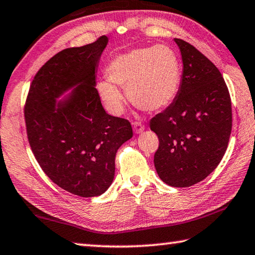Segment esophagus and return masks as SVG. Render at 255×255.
I'll return each mask as SVG.
<instances>
[{"label": "esophagus", "mask_w": 255, "mask_h": 255, "mask_svg": "<svg viewBox=\"0 0 255 255\" xmlns=\"http://www.w3.org/2000/svg\"><path fill=\"white\" fill-rule=\"evenodd\" d=\"M133 130L135 133H141L144 130V124H142L141 122H134L133 123Z\"/></svg>", "instance_id": "esophagus-1"}]
</instances>
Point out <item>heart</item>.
<instances>
[{
    "instance_id": "1",
    "label": "heart",
    "mask_w": 255,
    "mask_h": 255,
    "mask_svg": "<svg viewBox=\"0 0 255 255\" xmlns=\"http://www.w3.org/2000/svg\"><path fill=\"white\" fill-rule=\"evenodd\" d=\"M112 83L128 89L135 106L155 112L166 109L175 100L180 87L181 67L177 53L170 47L135 49L114 58L107 68ZM110 82L98 84L101 96L111 112L123 110V95Z\"/></svg>"
}]
</instances>
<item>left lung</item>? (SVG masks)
<instances>
[{
	"label": "left lung",
	"mask_w": 255,
	"mask_h": 255,
	"mask_svg": "<svg viewBox=\"0 0 255 255\" xmlns=\"http://www.w3.org/2000/svg\"><path fill=\"white\" fill-rule=\"evenodd\" d=\"M175 41L184 64L182 78L175 101L150 121L159 139L153 161L167 185L190 187L214 171L225 154L232 105L217 67L190 43Z\"/></svg>",
	"instance_id": "8db88e82"
}]
</instances>
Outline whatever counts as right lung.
Wrapping results in <instances>:
<instances>
[{
  "label": "right lung",
  "mask_w": 255,
  "mask_h": 255,
  "mask_svg": "<svg viewBox=\"0 0 255 255\" xmlns=\"http://www.w3.org/2000/svg\"><path fill=\"white\" fill-rule=\"evenodd\" d=\"M107 37L67 48L35 74L26 96L29 144L43 172L60 188L80 197L100 196L111 186L116 151L133 135L128 120L109 115L95 88V71ZM77 86L55 106V98Z\"/></svg>",
  "instance_id": "right-lung-1"
}]
</instances>
